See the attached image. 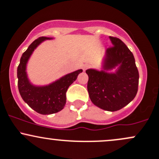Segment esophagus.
Here are the masks:
<instances>
[{
	"label": "esophagus",
	"instance_id": "obj_1",
	"mask_svg": "<svg viewBox=\"0 0 159 159\" xmlns=\"http://www.w3.org/2000/svg\"><path fill=\"white\" fill-rule=\"evenodd\" d=\"M88 68H89V66H88V65L85 64V65H84V66H83V70H84V71H85V70L88 69Z\"/></svg>",
	"mask_w": 159,
	"mask_h": 159
}]
</instances>
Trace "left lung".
<instances>
[{"label":"left lung","mask_w":159,"mask_h":159,"mask_svg":"<svg viewBox=\"0 0 159 159\" xmlns=\"http://www.w3.org/2000/svg\"><path fill=\"white\" fill-rule=\"evenodd\" d=\"M111 47L106 50L103 69H88V91L91 101L98 107L116 111L124 107L136 97L139 71L132 52L122 40L110 36ZM116 66L114 73L108 71Z\"/></svg>","instance_id":"1"}]
</instances>
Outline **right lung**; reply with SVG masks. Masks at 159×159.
I'll return each mask as SVG.
<instances>
[{
	"mask_svg": "<svg viewBox=\"0 0 159 159\" xmlns=\"http://www.w3.org/2000/svg\"><path fill=\"white\" fill-rule=\"evenodd\" d=\"M52 39L42 36L33 41L23 53L17 67L18 89L21 98L32 109L43 115L58 113L64 108L68 87L77 79L78 75L82 72V69L77 70L46 86H36L31 84L26 71L28 60L40 43Z\"/></svg>",
	"mask_w": 159,
	"mask_h": 159,
	"instance_id": "add662e5",
	"label": "right lung"
}]
</instances>
